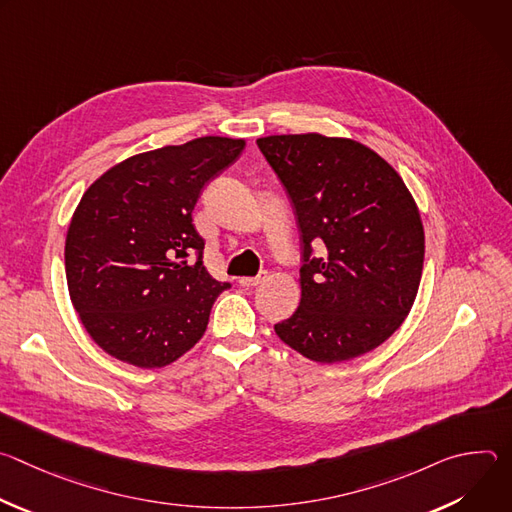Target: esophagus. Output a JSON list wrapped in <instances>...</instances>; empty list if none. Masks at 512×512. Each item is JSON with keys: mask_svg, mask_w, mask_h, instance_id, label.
Here are the masks:
<instances>
[{"mask_svg": "<svg viewBox=\"0 0 512 512\" xmlns=\"http://www.w3.org/2000/svg\"><path fill=\"white\" fill-rule=\"evenodd\" d=\"M265 277H267L265 273H261V275H257V277H241V279H239V285L245 287V289H253V287H257L259 283H263Z\"/></svg>", "mask_w": 512, "mask_h": 512, "instance_id": "34e87169", "label": "esophagus"}]
</instances>
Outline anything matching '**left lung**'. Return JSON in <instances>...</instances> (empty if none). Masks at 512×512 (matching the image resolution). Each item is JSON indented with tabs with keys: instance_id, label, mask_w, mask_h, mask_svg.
I'll return each mask as SVG.
<instances>
[{
	"instance_id": "1",
	"label": "left lung",
	"mask_w": 512,
	"mask_h": 512,
	"mask_svg": "<svg viewBox=\"0 0 512 512\" xmlns=\"http://www.w3.org/2000/svg\"><path fill=\"white\" fill-rule=\"evenodd\" d=\"M259 150L296 206L302 300L277 336L332 364L381 346L415 302L425 255L419 208L395 168L367 145L322 133L267 135ZM324 242L320 258L311 243Z\"/></svg>"
}]
</instances>
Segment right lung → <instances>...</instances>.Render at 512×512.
Returning <instances> with one entry per match:
<instances>
[{
	"instance_id": "1",
	"label": "right lung",
	"mask_w": 512,
	"mask_h": 512,
	"mask_svg": "<svg viewBox=\"0 0 512 512\" xmlns=\"http://www.w3.org/2000/svg\"><path fill=\"white\" fill-rule=\"evenodd\" d=\"M245 150V139L206 135L131 156L83 194L66 233L70 302L89 336L113 358L162 369L204 334L231 283L202 265L192 223L202 188ZM196 252L199 259H185Z\"/></svg>"
}]
</instances>
